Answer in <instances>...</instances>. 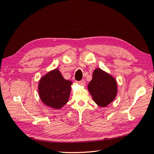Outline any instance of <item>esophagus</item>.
I'll list each match as a JSON object with an SVG mask.
<instances>
[{
    "label": "esophagus",
    "mask_w": 154,
    "mask_h": 154,
    "mask_svg": "<svg viewBox=\"0 0 154 154\" xmlns=\"http://www.w3.org/2000/svg\"><path fill=\"white\" fill-rule=\"evenodd\" d=\"M78 83H79V84H80V85L83 86V87L85 86V80H82V81H80V82H79Z\"/></svg>",
    "instance_id": "34e87169"
}]
</instances>
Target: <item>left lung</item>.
Returning a JSON list of instances; mask_svg holds the SVG:
<instances>
[{
    "mask_svg": "<svg viewBox=\"0 0 154 154\" xmlns=\"http://www.w3.org/2000/svg\"><path fill=\"white\" fill-rule=\"evenodd\" d=\"M88 90L97 105L105 107L116 98L118 92L117 82L110 74L97 68L93 72Z\"/></svg>",
    "mask_w": 154,
    "mask_h": 154,
    "instance_id": "8db88e82",
    "label": "left lung"
}]
</instances>
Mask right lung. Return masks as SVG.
<instances>
[{
	"mask_svg": "<svg viewBox=\"0 0 154 154\" xmlns=\"http://www.w3.org/2000/svg\"><path fill=\"white\" fill-rule=\"evenodd\" d=\"M72 83L63 78L57 68L49 71L40 78L38 83L41 101L54 109H60L68 102Z\"/></svg>",
	"mask_w": 154,
	"mask_h": 154,
	"instance_id": "right-lung-1",
	"label": "right lung"
}]
</instances>
